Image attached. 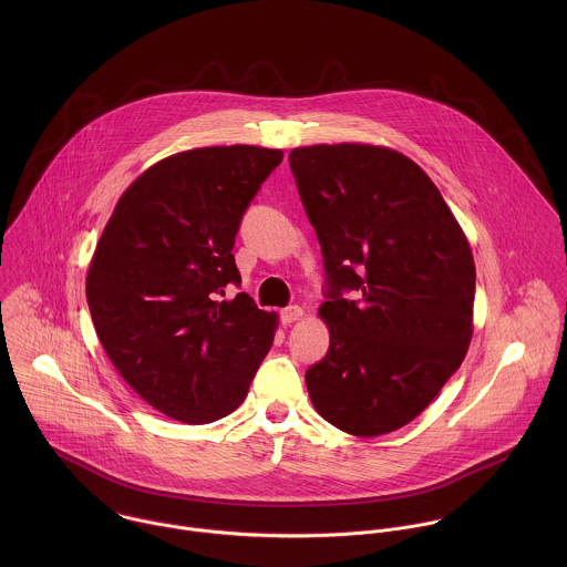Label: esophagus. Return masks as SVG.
Wrapping results in <instances>:
<instances>
[{"label": "esophagus", "instance_id": "1", "mask_svg": "<svg viewBox=\"0 0 567 567\" xmlns=\"http://www.w3.org/2000/svg\"><path fill=\"white\" fill-rule=\"evenodd\" d=\"M303 317V310L299 308V306H288V308H284L281 312H279V319H281V323L290 324L295 323V321H299Z\"/></svg>", "mask_w": 567, "mask_h": 567}]
</instances>
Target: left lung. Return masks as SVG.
<instances>
[{
    "label": "left lung",
    "mask_w": 567,
    "mask_h": 567,
    "mask_svg": "<svg viewBox=\"0 0 567 567\" xmlns=\"http://www.w3.org/2000/svg\"><path fill=\"white\" fill-rule=\"evenodd\" d=\"M288 162L323 252L329 349L306 371L310 400L342 432H393L467 353L472 248L430 176L395 151L308 146Z\"/></svg>",
    "instance_id": "8db88e82"
}]
</instances>
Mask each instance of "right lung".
Listing matches in <instances>:
<instances>
[{"mask_svg": "<svg viewBox=\"0 0 567 567\" xmlns=\"http://www.w3.org/2000/svg\"><path fill=\"white\" fill-rule=\"evenodd\" d=\"M284 153L196 148L146 169L120 198L86 272L95 333L126 384L183 423L243 404L277 315L238 292L243 216Z\"/></svg>", "mask_w": 567, "mask_h": 567, "instance_id": "add662e5", "label": "right lung"}]
</instances>
